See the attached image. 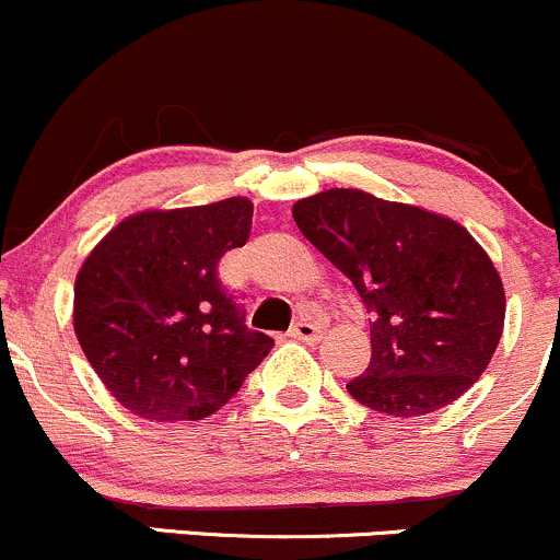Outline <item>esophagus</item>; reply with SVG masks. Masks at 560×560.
<instances>
[{"label":"esophagus","mask_w":560,"mask_h":560,"mask_svg":"<svg viewBox=\"0 0 560 560\" xmlns=\"http://www.w3.org/2000/svg\"><path fill=\"white\" fill-rule=\"evenodd\" d=\"M290 335L295 340H303V343H316V340L322 338V327L316 325V322L305 319V322H298V325L290 329Z\"/></svg>","instance_id":"obj_1"}]
</instances>
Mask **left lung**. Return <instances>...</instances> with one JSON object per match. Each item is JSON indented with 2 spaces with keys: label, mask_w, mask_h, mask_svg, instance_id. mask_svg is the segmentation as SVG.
<instances>
[{
  "label": "left lung",
  "mask_w": 560,
  "mask_h": 560,
  "mask_svg": "<svg viewBox=\"0 0 560 560\" xmlns=\"http://www.w3.org/2000/svg\"><path fill=\"white\" fill-rule=\"evenodd\" d=\"M292 217L370 314L373 357L346 384L357 402L410 419L480 378L502 338L504 287L458 222L343 187L303 198Z\"/></svg>",
  "instance_id": "obj_1"
}]
</instances>
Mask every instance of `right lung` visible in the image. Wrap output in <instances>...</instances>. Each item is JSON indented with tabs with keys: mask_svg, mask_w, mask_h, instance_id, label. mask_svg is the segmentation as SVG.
I'll list each match as a JSON object with an SVG mask.
<instances>
[{
	"mask_svg": "<svg viewBox=\"0 0 560 560\" xmlns=\"http://www.w3.org/2000/svg\"><path fill=\"white\" fill-rule=\"evenodd\" d=\"M252 201L141 211L74 281V332L112 397L147 421H201L235 397L273 338L244 322L217 265L244 246Z\"/></svg>",
	"mask_w": 560,
	"mask_h": 560,
	"instance_id": "add662e5",
	"label": "right lung"
}]
</instances>
